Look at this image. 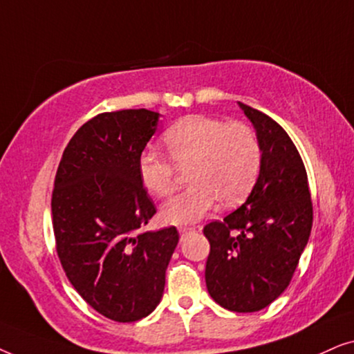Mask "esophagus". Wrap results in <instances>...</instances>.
Wrapping results in <instances>:
<instances>
[{
	"instance_id": "34e87169",
	"label": "esophagus",
	"mask_w": 354,
	"mask_h": 354,
	"mask_svg": "<svg viewBox=\"0 0 354 354\" xmlns=\"http://www.w3.org/2000/svg\"><path fill=\"white\" fill-rule=\"evenodd\" d=\"M190 232H195V229H193V227H180V229H178V234L180 235L190 234Z\"/></svg>"
}]
</instances>
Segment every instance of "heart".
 Masks as SVG:
<instances>
[{
	"label": "heart",
	"mask_w": 354,
	"mask_h": 354,
	"mask_svg": "<svg viewBox=\"0 0 354 354\" xmlns=\"http://www.w3.org/2000/svg\"><path fill=\"white\" fill-rule=\"evenodd\" d=\"M162 142L176 166L190 167L188 182L192 183L161 207V217L167 224H195L219 200L222 206H235L245 200L259 174L258 135L243 122L187 115L164 132ZM173 165L158 153L143 151L137 162L143 187L154 196L171 195L177 176Z\"/></svg>",
	"instance_id": "1"
}]
</instances>
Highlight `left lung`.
<instances>
[{
  "mask_svg": "<svg viewBox=\"0 0 354 354\" xmlns=\"http://www.w3.org/2000/svg\"><path fill=\"white\" fill-rule=\"evenodd\" d=\"M239 106L258 135L259 176L239 209L203 230L211 245L205 277L222 308L254 313L288 287L311 234L313 203L292 138L269 115Z\"/></svg>",
  "mask_w": 354,
  "mask_h": 354,
  "instance_id": "8db88e82",
  "label": "left lung"
}]
</instances>
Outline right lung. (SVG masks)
I'll return each instance as SVG.
<instances>
[{
    "mask_svg": "<svg viewBox=\"0 0 354 354\" xmlns=\"http://www.w3.org/2000/svg\"><path fill=\"white\" fill-rule=\"evenodd\" d=\"M161 114L103 113L71 138L55 178L53 230L62 269L95 311L135 322L162 298L178 243L176 227L135 235L156 214L138 176V156Z\"/></svg>",
    "mask_w": 354,
    "mask_h": 354,
    "instance_id": "add662e5",
    "label": "right lung"
}]
</instances>
